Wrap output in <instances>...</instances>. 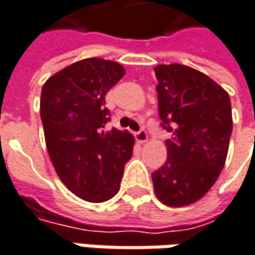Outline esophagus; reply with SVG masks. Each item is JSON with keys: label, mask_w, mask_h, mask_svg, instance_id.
Wrapping results in <instances>:
<instances>
[{"label": "esophagus", "mask_w": 255, "mask_h": 255, "mask_svg": "<svg viewBox=\"0 0 255 255\" xmlns=\"http://www.w3.org/2000/svg\"><path fill=\"white\" fill-rule=\"evenodd\" d=\"M135 137H136L137 143H145L148 140V133L145 130H139L136 135H135Z\"/></svg>", "instance_id": "1"}]
</instances>
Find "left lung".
Listing matches in <instances>:
<instances>
[{
  "label": "left lung",
  "mask_w": 255,
  "mask_h": 255,
  "mask_svg": "<svg viewBox=\"0 0 255 255\" xmlns=\"http://www.w3.org/2000/svg\"><path fill=\"white\" fill-rule=\"evenodd\" d=\"M158 113L171 137L167 161L152 173L154 190L167 206H187L216 183L232 133L228 93L203 72L171 64L154 68Z\"/></svg>",
  "instance_id": "left-lung-1"
}]
</instances>
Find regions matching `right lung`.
Segmentation results:
<instances>
[{"label":"right lung","instance_id":"add662e5","mask_svg":"<svg viewBox=\"0 0 255 255\" xmlns=\"http://www.w3.org/2000/svg\"><path fill=\"white\" fill-rule=\"evenodd\" d=\"M125 75L115 61L87 58L45 82L40 118L50 161L61 181L82 200L101 203L118 194L135 137L106 130L107 91Z\"/></svg>","mask_w":255,"mask_h":255}]
</instances>
